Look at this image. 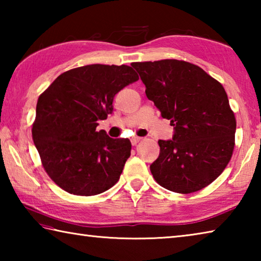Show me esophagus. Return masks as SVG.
<instances>
[{"instance_id": "obj_1", "label": "esophagus", "mask_w": 261, "mask_h": 261, "mask_svg": "<svg viewBox=\"0 0 261 261\" xmlns=\"http://www.w3.org/2000/svg\"><path fill=\"white\" fill-rule=\"evenodd\" d=\"M140 137H132V138H131V144L132 145H136V144H138L139 143V141H140Z\"/></svg>"}]
</instances>
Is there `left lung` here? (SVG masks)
Here are the masks:
<instances>
[{
  "label": "left lung",
  "mask_w": 261,
  "mask_h": 261,
  "mask_svg": "<svg viewBox=\"0 0 261 261\" xmlns=\"http://www.w3.org/2000/svg\"><path fill=\"white\" fill-rule=\"evenodd\" d=\"M131 65L148 100L174 126L173 139L159 140L160 154L149 166L154 179L178 193L204 189L224 170L235 146L236 120L223 86L185 61Z\"/></svg>",
  "instance_id": "obj_1"
}]
</instances>
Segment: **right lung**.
<instances>
[{
  "instance_id": "1",
  "label": "right lung",
  "mask_w": 261,
  "mask_h": 261,
  "mask_svg": "<svg viewBox=\"0 0 261 261\" xmlns=\"http://www.w3.org/2000/svg\"><path fill=\"white\" fill-rule=\"evenodd\" d=\"M138 79L129 65L91 64L60 74L39 96L33 141L46 173L64 191L94 196L120 179L130 140L96 126L113 113L115 94Z\"/></svg>"
}]
</instances>
